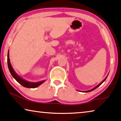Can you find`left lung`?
I'll return each instance as SVG.
<instances>
[{
	"instance_id": "8db88e82",
	"label": "left lung",
	"mask_w": 121,
	"mask_h": 121,
	"mask_svg": "<svg viewBox=\"0 0 121 121\" xmlns=\"http://www.w3.org/2000/svg\"><path fill=\"white\" fill-rule=\"evenodd\" d=\"M108 74H109V73H108ZM108 75L107 76V77H106V78H105V79H104V80L103 81H102V82H101V83H100V84H98L97 86H96L95 87H94V88H93V89H91V90H89V91H80V92H91V91H93V90H95V89H97V88L98 87H99V86L100 85H101V84L102 83H103L104 82V81H105V80H106V78H107V76H108Z\"/></svg>"
}]
</instances>
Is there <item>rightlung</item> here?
Segmentation results:
<instances>
[{"label": "right lung", "instance_id": "obj_1", "mask_svg": "<svg viewBox=\"0 0 121 121\" xmlns=\"http://www.w3.org/2000/svg\"><path fill=\"white\" fill-rule=\"evenodd\" d=\"M7 63H8V67H9V70L11 73V75L14 78L15 80L18 83H20V84L22 85L23 86L27 88H36L37 87L39 86L42 84L43 83L45 82V80H43L40 82H30L25 80V79L22 78L21 77H20L19 75H18L17 73H15V71L12 67V65L10 62L9 60V50L8 51V54H7Z\"/></svg>", "mask_w": 121, "mask_h": 121}]
</instances>
